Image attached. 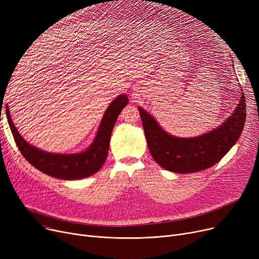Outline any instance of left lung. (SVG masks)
<instances>
[{"label":"left lung","instance_id":"1","mask_svg":"<svg viewBox=\"0 0 259 259\" xmlns=\"http://www.w3.org/2000/svg\"><path fill=\"white\" fill-rule=\"evenodd\" d=\"M240 93L239 103L217 128L195 138H179L167 133L156 119L138 107L149 151L157 164L175 173H194L217 164L241 135L246 121V99Z\"/></svg>","mask_w":259,"mask_h":259}]
</instances>
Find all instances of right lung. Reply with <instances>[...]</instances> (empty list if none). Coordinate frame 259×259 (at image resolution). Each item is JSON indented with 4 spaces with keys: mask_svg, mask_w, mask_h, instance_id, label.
Masks as SVG:
<instances>
[{
    "mask_svg": "<svg viewBox=\"0 0 259 259\" xmlns=\"http://www.w3.org/2000/svg\"><path fill=\"white\" fill-rule=\"evenodd\" d=\"M128 102L127 94H120L110 103L104 113L93 142L85 151L78 153L63 154L40 150L23 139L13 124L9 109H7V119L19 150L34 168L52 178L75 181L89 178L105 164L115 121Z\"/></svg>",
    "mask_w": 259,
    "mask_h": 259,
    "instance_id": "add662e5",
    "label": "right lung"
}]
</instances>
